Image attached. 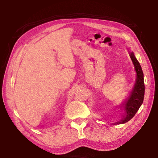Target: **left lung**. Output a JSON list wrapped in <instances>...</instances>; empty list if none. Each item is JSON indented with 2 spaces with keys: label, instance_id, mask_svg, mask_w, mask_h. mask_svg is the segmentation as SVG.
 <instances>
[{
  "label": "left lung",
  "instance_id": "8db88e82",
  "mask_svg": "<svg viewBox=\"0 0 158 158\" xmlns=\"http://www.w3.org/2000/svg\"><path fill=\"white\" fill-rule=\"evenodd\" d=\"M130 56L132 59L134 65H135L136 73H137V80L135 87L132 90L130 98H128L127 101L124 104L125 114L122 117V119L119 122L116 123V124H122L127 123L137 113L139 109L142 105L144 92H145V86L143 82V73L142 69L141 68L139 63L135 58L133 52L130 53Z\"/></svg>",
  "mask_w": 158,
  "mask_h": 158
}]
</instances>
